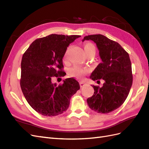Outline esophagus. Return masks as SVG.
Listing matches in <instances>:
<instances>
[{
	"label": "esophagus",
	"instance_id": "esophagus-1",
	"mask_svg": "<svg viewBox=\"0 0 149 149\" xmlns=\"http://www.w3.org/2000/svg\"><path fill=\"white\" fill-rule=\"evenodd\" d=\"M85 84H86V83H85L84 82H83V81H81V82L79 83V85H80V87H81V88L83 87Z\"/></svg>",
	"mask_w": 149,
	"mask_h": 149
}]
</instances>
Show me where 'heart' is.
I'll return each instance as SVG.
<instances>
[{
	"mask_svg": "<svg viewBox=\"0 0 149 149\" xmlns=\"http://www.w3.org/2000/svg\"><path fill=\"white\" fill-rule=\"evenodd\" d=\"M83 47L86 55L89 53H96V47L91 43H86L84 45ZM65 59L66 58V53L65 54ZM70 72L71 75L72 76H73V77L81 78L85 74H86L88 73V70L87 68H86L82 66H74L70 70Z\"/></svg>",
	"mask_w": 149,
	"mask_h": 149,
	"instance_id": "heart-1",
	"label": "heart"
}]
</instances>
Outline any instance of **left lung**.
Listing matches in <instances>:
<instances>
[{"instance_id": "1", "label": "left lung", "mask_w": 149, "mask_h": 149, "mask_svg": "<svg viewBox=\"0 0 149 149\" xmlns=\"http://www.w3.org/2000/svg\"><path fill=\"white\" fill-rule=\"evenodd\" d=\"M96 44L102 62L90 76L93 81L104 80L102 87L93 86V95L87 100L89 108L107 114L124 102L132 84V65L128 53L116 42L101 34L86 36Z\"/></svg>"}]
</instances>
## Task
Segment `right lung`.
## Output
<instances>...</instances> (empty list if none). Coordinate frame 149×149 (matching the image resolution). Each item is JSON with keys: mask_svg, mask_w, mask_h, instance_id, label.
<instances>
[{"mask_svg": "<svg viewBox=\"0 0 149 149\" xmlns=\"http://www.w3.org/2000/svg\"><path fill=\"white\" fill-rule=\"evenodd\" d=\"M80 35L52 34L32 42L22 56L20 87L30 106L40 114L55 116L66 111L71 97L80 86L74 78L53 84L54 76H64L63 58L67 47Z\"/></svg>", "mask_w": 149, "mask_h": 149, "instance_id": "add662e5", "label": "right lung"}]
</instances>
